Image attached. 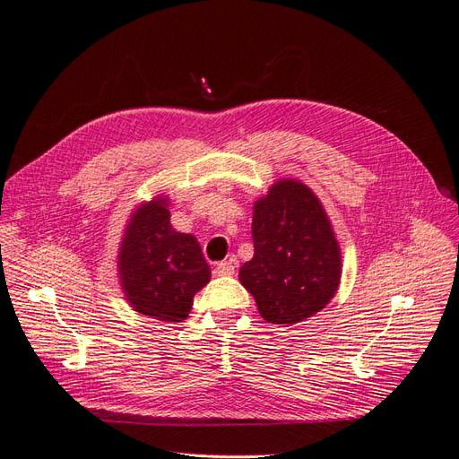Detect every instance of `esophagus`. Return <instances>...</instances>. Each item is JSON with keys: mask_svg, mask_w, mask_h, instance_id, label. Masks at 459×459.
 Wrapping results in <instances>:
<instances>
[{"mask_svg": "<svg viewBox=\"0 0 459 459\" xmlns=\"http://www.w3.org/2000/svg\"><path fill=\"white\" fill-rule=\"evenodd\" d=\"M215 274L217 276H230V274H234V261L232 259L221 261L217 267H215Z\"/></svg>", "mask_w": 459, "mask_h": 459, "instance_id": "34e87169", "label": "esophagus"}]
</instances>
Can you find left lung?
I'll use <instances>...</instances> for the list:
<instances>
[{
    "label": "left lung",
    "mask_w": 459,
    "mask_h": 459,
    "mask_svg": "<svg viewBox=\"0 0 459 459\" xmlns=\"http://www.w3.org/2000/svg\"><path fill=\"white\" fill-rule=\"evenodd\" d=\"M251 234L254 257L238 276L264 320L291 326L332 301L342 280V249L307 185L276 181L254 204Z\"/></svg>",
    "instance_id": "left-lung-1"
}]
</instances>
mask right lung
Here are the masks:
<instances>
[{
  "mask_svg": "<svg viewBox=\"0 0 459 459\" xmlns=\"http://www.w3.org/2000/svg\"><path fill=\"white\" fill-rule=\"evenodd\" d=\"M168 198L156 196L131 213L117 251V274L127 303L161 322H181L212 269L192 234L169 223Z\"/></svg>",
  "mask_w": 459,
  "mask_h": 459,
  "instance_id": "obj_1",
  "label": "right lung"
}]
</instances>
